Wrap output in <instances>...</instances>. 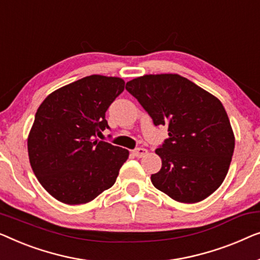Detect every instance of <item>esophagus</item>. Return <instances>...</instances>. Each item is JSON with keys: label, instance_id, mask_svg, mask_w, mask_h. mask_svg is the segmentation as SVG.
Returning a JSON list of instances; mask_svg holds the SVG:
<instances>
[{"label": "esophagus", "instance_id": "34e87169", "mask_svg": "<svg viewBox=\"0 0 260 260\" xmlns=\"http://www.w3.org/2000/svg\"><path fill=\"white\" fill-rule=\"evenodd\" d=\"M146 153H147V149L139 147V148H137V149H134V151H133V155L137 156V158H142V156L146 155Z\"/></svg>", "mask_w": 260, "mask_h": 260}]
</instances>
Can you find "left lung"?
I'll return each instance as SVG.
<instances>
[{
	"label": "left lung",
	"mask_w": 260,
	"mask_h": 260,
	"mask_svg": "<svg viewBox=\"0 0 260 260\" xmlns=\"http://www.w3.org/2000/svg\"><path fill=\"white\" fill-rule=\"evenodd\" d=\"M155 126H168L155 153L161 170L152 184L179 203L211 196L229 172L235 134L219 99L178 74L144 75L126 83Z\"/></svg>",
	"instance_id": "obj_1"
}]
</instances>
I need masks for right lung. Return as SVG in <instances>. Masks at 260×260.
Returning a JSON list of instances; mask_svg holds the SVG:
<instances>
[{"instance_id":"add662e5","label":"right lung","mask_w":260,"mask_h":260,"mask_svg":"<svg viewBox=\"0 0 260 260\" xmlns=\"http://www.w3.org/2000/svg\"><path fill=\"white\" fill-rule=\"evenodd\" d=\"M123 88L122 79L90 75L56 89L40 105L28 135L29 161L58 202L89 203L114 185L129 152L96 135L109 128L106 111Z\"/></svg>"}]
</instances>
